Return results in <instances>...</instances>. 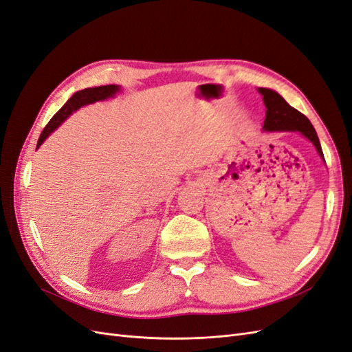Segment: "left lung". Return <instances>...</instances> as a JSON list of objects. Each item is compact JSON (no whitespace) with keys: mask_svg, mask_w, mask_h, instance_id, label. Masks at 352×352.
Listing matches in <instances>:
<instances>
[{"mask_svg":"<svg viewBox=\"0 0 352 352\" xmlns=\"http://www.w3.org/2000/svg\"><path fill=\"white\" fill-rule=\"evenodd\" d=\"M258 92L263 95V101L265 109V120L263 129L267 132L274 131H298L301 135H304L308 141H311L316 146V150L323 158V151L320 146V141L314 131L311 122L307 117L291 107L278 92H274L267 88H258Z\"/></svg>","mask_w":352,"mask_h":352,"instance_id":"obj_1","label":"left lung"}]
</instances>
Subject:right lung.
Returning a JSON list of instances; mask_svg holds the SVG:
<instances>
[{
  "mask_svg": "<svg viewBox=\"0 0 352 352\" xmlns=\"http://www.w3.org/2000/svg\"><path fill=\"white\" fill-rule=\"evenodd\" d=\"M119 89H120L119 85H105V87L87 88V89H82V91H78L76 94H73V97L65 105H63V107L54 114V117H52V119L48 122V124L44 127V131H42L39 140H38L36 148H39L41 144L50 136V133L54 132L73 111L79 110L80 107H83V105H87V104H92L95 101H101L105 98L114 97V94Z\"/></svg>",
  "mask_w": 352,
  "mask_h": 352,
  "instance_id": "obj_1",
  "label": "right lung"
}]
</instances>
